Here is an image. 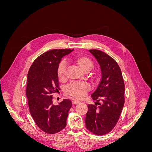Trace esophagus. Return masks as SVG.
<instances>
[{"instance_id": "esophagus-1", "label": "esophagus", "mask_w": 152, "mask_h": 152, "mask_svg": "<svg viewBox=\"0 0 152 152\" xmlns=\"http://www.w3.org/2000/svg\"><path fill=\"white\" fill-rule=\"evenodd\" d=\"M79 103H80V102H79V101H78V100H73L72 101V103L73 104H78Z\"/></svg>"}]
</instances>
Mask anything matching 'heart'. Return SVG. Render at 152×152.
I'll return each mask as SVG.
<instances>
[{"instance_id": "1", "label": "heart", "mask_w": 152, "mask_h": 152, "mask_svg": "<svg viewBox=\"0 0 152 152\" xmlns=\"http://www.w3.org/2000/svg\"><path fill=\"white\" fill-rule=\"evenodd\" d=\"M73 62L75 63L82 72H87L90 71L94 67V63L88 57L80 55L75 57L72 59ZM66 65L65 61H62L59 64L57 70V74L59 79L64 80L66 77ZM90 86L86 82L82 83H72L66 87V93L72 96L73 97L78 99L83 98L86 96V92L89 90Z\"/></svg>"}]
</instances>
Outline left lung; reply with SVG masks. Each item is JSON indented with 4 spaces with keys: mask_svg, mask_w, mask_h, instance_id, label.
<instances>
[{
    "mask_svg": "<svg viewBox=\"0 0 152 152\" xmlns=\"http://www.w3.org/2000/svg\"><path fill=\"white\" fill-rule=\"evenodd\" d=\"M89 50L99 63L102 77L97 89L91 94L96 102L87 105L86 126L93 134L104 135L113 129L121 116L125 101V86L121 68L114 59L102 50Z\"/></svg>",
    "mask_w": 152,
    "mask_h": 152,
    "instance_id": "1",
    "label": "left lung"
}]
</instances>
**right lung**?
I'll return each instance as SVG.
<instances>
[{
	"label": "right lung",
	"instance_id": "right-lung-1",
	"mask_svg": "<svg viewBox=\"0 0 152 152\" xmlns=\"http://www.w3.org/2000/svg\"><path fill=\"white\" fill-rule=\"evenodd\" d=\"M73 49H53L41 54L30 66L26 94L31 117L41 130L53 134L66 126L70 99L53 104V94L59 91L58 67L62 58Z\"/></svg>",
	"mask_w": 152,
	"mask_h": 152
}]
</instances>
